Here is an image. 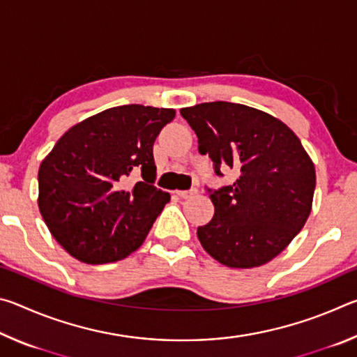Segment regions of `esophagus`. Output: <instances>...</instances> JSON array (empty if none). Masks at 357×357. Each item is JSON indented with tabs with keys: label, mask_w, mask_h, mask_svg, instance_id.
Listing matches in <instances>:
<instances>
[{
	"label": "esophagus",
	"mask_w": 357,
	"mask_h": 357,
	"mask_svg": "<svg viewBox=\"0 0 357 357\" xmlns=\"http://www.w3.org/2000/svg\"><path fill=\"white\" fill-rule=\"evenodd\" d=\"M197 192L198 190L195 189V187H193V189H190V190H178L176 193L181 198H192L193 195H197Z\"/></svg>",
	"instance_id": "esophagus-1"
}]
</instances>
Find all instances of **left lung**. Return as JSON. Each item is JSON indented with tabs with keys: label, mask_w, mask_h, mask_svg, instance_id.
I'll return each instance as SVG.
<instances>
[{
	"label": "left lung",
	"mask_w": 357,
	"mask_h": 357,
	"mask_svg": "<svg viewBox=\"0 0 357 357\" xmlns=\"http://www.w3.org/2000/svg\"><path fill=\"white\" fill-rule=\"evenodd\" d=\"M217 176L234 168L231 185L208 189L215 213L198 227L203 249L228 268H255L279 255L309 219L315 167L294 132L271 114L233 102L183 108Z\"/></svg>",
	"instance_id": "8db88e82"
}]
</instances>
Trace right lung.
Returning <instances> with one entry per match:
<instances>
[{
	"label": "right lung",
	"instance_id": "right-lung-1",
	"mask_svg": "<svg viewBox=\"0 0 357 357\" xmlns=\"http://www.w3.org/2000/svg\"><path fill=\"white\" fill-rule=\"evenodd\" d=\"M172 108L121 105L78 123L39 167V211L59 245L88 264L114 263L143 244L170 195L153 185V144ZM143 181L130 188V174Z\"/></svg>",
	"mask_w": 357,
	"mask_h": 357
}]
</instances>
